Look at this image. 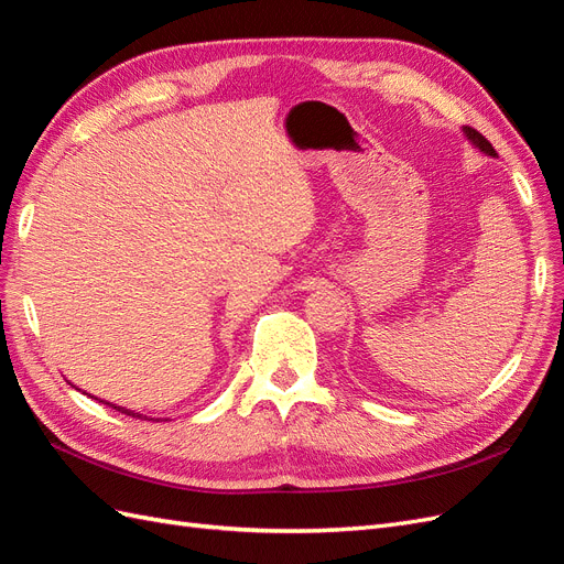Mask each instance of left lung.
<instances>
[{"instance_id": "8db88e82", "label": "left lung", "mask_w": 564, "mask_h": 564, "mask_svg": "<svg viewBox=\"0 0 564 564\" xmlns=\"http://www.w3.org/2000/svg\"><path fill=\"white\" fill-rule=\"evenodd\" d=\"M464 133L468 135V141H473L477 148H480L482 152H487V155H491V158H497V150L491 148V143L485 139V135L480 133V131H475L473 127H464Z\"/></svg>"}]
</instances>
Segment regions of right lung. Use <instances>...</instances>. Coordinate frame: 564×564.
I'll list each match as a JSON object with an SVG mask.
<instances>
[{"instance_id":"right-lung-1","label":"right lung","mask_w":564,"mask_h":564,"mask_svg":"<svg viewBox=\"0 0 564 564\" xmlns=\"http://www.w3.org/2000/svg\"><path fill=\"white\" fill-rule=\"evenodd\" d=\"M98 400V398H96ZM100 402H106V400H100ZM106 404H110V402H106ZM112 409H117V412H122V414H127V416H133V419H148V416H143V414H139V412H131V409H124V406H115V404H110ZM150 421V419H148Z\"/></svg>"}]
</instances>
